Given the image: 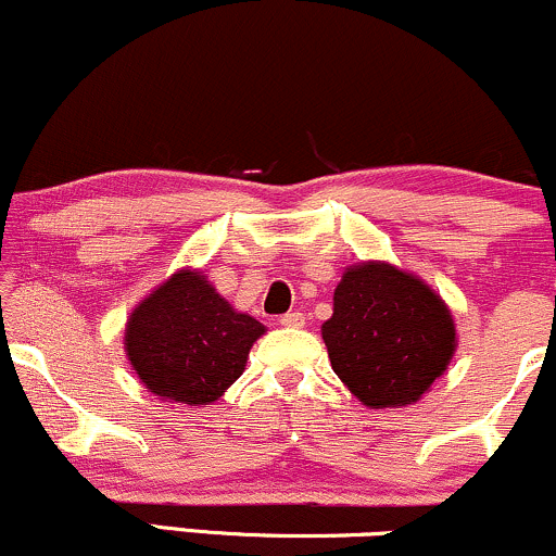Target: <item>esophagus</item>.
Returning <instances> with one entry per match:
<instances>
[{
	"label": "esophagus",
	"instance_id": "34e87169",
	"mask_svg": "<svg viewBox=\"0 0 556 556\" xmlns=\"http://www.w3.org/2000/svg\"><path fill=\"white\" fill-rule=\"evenodd\" d=\"M279 324H282V327H287V329H300L305 324V316L298 314V311H290V314L279 316Z\"/></svg>",
	"mask_w": 556,
	"mask_h": 556
}]
</instances>
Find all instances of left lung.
<instances>
[{
	"mask_svg": "<svg viewBox=\"0 0 556 556\" xmlns=\"http://www.w3.org/2000/svg\"><path fill=\"white\" fill-rule=\"evenodd\" d=\"M321 337L334 374L366 407L418 402L457 348L444 300L416 274L384 261L342 274Z\"/></svg>",
	"mask_w": 556,
	"mask_h": 556,
	"instance_id": "1",
	"label": "left lung"
}]
</instances>
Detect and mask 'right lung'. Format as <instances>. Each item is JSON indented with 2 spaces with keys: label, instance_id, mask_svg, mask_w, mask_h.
<instances>
[{
  "label": "right lung",
  "instance_id": "right-lung-1",
  "mask_svg": "<svg viewBox=\"0 0 556 556\" xmlns=\"http://www.w3.org/2000/svg\"><path fill=\"white\" fill-rule=\"evenodd\" d=\"M264 331V324L235 311L201 271L180 269L132 308L125 353L151 394L201 407L240 379Z\"/></svg>",
  "mask_w": 556,
  "mask_h": 556
}]
</instances>
